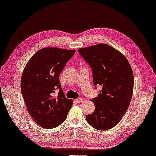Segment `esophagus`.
Instances as JSON below:
<instances>
[{
  "label": "esophagus",
  "mask_w": 156,
  "mask_h": 156,
  "mask_svg": "<svg viewBox=\"0 0 156 156\" xmlns=\"http://www.w3.org/2000/svg\"><path fill=\"white\" fill-rule=\"evenodd\" d=\"M84 100H83V99H82V98H79V99H76V102L77 103H82V102Z\"/></svg>",
  "instance_id": "esophagus-1"
}]
</instances>
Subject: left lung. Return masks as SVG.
Here are the masks:
<instances>
[{
  "mask_svg": "<svg viewBox=\"0 0 156 156\" xmlns=\"http://www.w3.org/2000/svg\"><path fill=\"white\" fill-rule=\"evenodd\" d=\"M79 52L92 69L94 85L102 87L98 96L91 99L95 110L86 119L95 129L109 130L130 105L133 89L130 64L122 53L106 44L80 48Z\"/></svg>",
  "mask_w": 156,
  "mask_h": 156,
  "instance_id": "obj_1",
  "label": "left lung"
}]
</instances>
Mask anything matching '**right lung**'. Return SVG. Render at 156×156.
Here are the masks:
<instances>
[{
    "instance_id": "obj_1",
    "label": "right lung",
    "mask_w": 156,
    "mask_h": 156,
    "mask_svg": "<svg viewBox=\"0 0 156 156\" xmlns=\"http://www.w3.org/2000/svg\"><path fill=\"white\" fill-rule=\"evenodd\" d=\"M76 50L47 47L31 57L21 77L20 88L30 115L41 127L54 128L65 121L73 101L64 96L59 76ZM56 88L60 89L57 94Z\"/></svg>"
}]
</instances>
